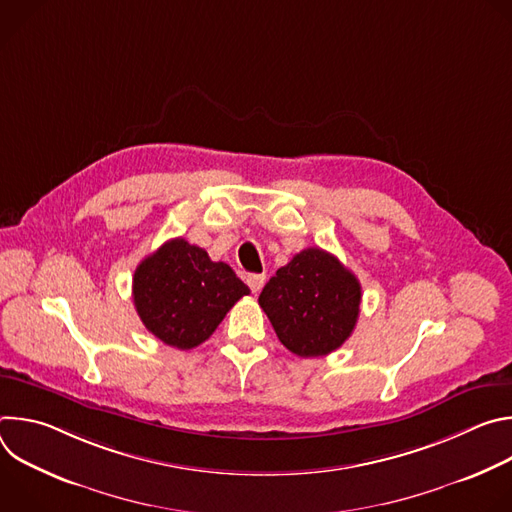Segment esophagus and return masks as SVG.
Listing matches in <instances>:
<instances>
[{"mask_svg": "<svg viewBox=\"0 0 512 512\" xmlns=\"http://www.w3.org/2000/svg\"><path fill=\"white\" fill-rule=\"evenodd\" d=\"M247 283H249L253 294H259V291H261L263 285H265V275H261V273H251V275H247Z\"/></svg>", "mask_w": 512, "mask_h": 512, "instance_id": "34e87169", "label": "esophagus"}]
</instances>
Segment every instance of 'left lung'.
I'll return each instance as SVG.
<instances>
[{
    "mask_svg": "<svg viewBox=\"0 0 512 512\" xmlns=\"http://www.w3.org/2000/svg\"><path fill=\"white\" fill-rule=\"evenodd\" d=\"M362 289L352 271L310 247L279 267L259 296L279 342L298 356H326L352 334Z\"/></svg>",
    "mask_w": 512,
    "mask_h": 512,
    "instance_id": "1",
    "label": "left lung"
}]
</instances>
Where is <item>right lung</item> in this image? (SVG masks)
<instances>
[{"mask_svg": "<svg viewBox=\"0 0 512 512\" xmlns=\"http://www.w3.org/2000/svg\"><path fill=\"white\" fill-rule=\"evenodd\" d=\"M249 287L223 261L186 239H172L145 257L133 273V304L164 344L190 350L216 330Z\"/></svg>", "mask_w": 512, "mask_h": 512, "instance_id": "add662e5", "label": "right lung"}]
</instances>
